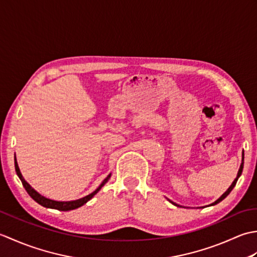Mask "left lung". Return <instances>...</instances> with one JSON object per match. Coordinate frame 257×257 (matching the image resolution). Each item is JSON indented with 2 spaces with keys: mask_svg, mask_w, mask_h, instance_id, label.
Instances as JSON below:
<instances>
[{
  "mask_svg": "<svg viewBox=\"0 0 257 257\" xmlns=\"http://www.w3.org/2000/svg\"><path fill=\"white\" fill-rule=\"evenodd\" d=\"M243 167H244V151L242 152V162H241V166H239V169H238V172H237V176H236V178L235 179H234V181L232 182V184L230 185V188H228L226 191H225V192L224 193H223L221 196H220V198L219 199H217L216 201H214V202H213V203H211V204H209V205H215V204H217V203H219V202H221L222 200H224L225 198H226V196L228 195V194H230V192H231V191L233 190V188L234 187H235V184H236V182H237V180H238V178L239 177H241V174H242V171H243ZM169 201H170V200H169ZM171 202V203L173 204V205H176V206H180V207H181L182 205H179V204H177V203H174V202H172V201H170ZM207 206V205H206ZM202 207H204V206H202Z\"/></svg>",
  "mask_w": 257,
  "mask_h": 257,
  "instance_id": "obj_1",
  "label": "left lung"
}]
</instances>
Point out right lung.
I'll return each mask as SVG.
<instances>
[{
  "label": "right lung",
  "mask_w": 257,
  "mask_h": 257,
  "mask_svg": "<svg viewBox=\"0 0 257 257\" xmlns=\"http://www.w3.org/2000/svg\"><path fill=\"white\" fill-rule=\"evenodd\" d=\"M14 163H15V171H16V174H18V177L20 178V180L22 181V184H23V187L25 188L26 192L30 194L31 198L36 201L38 204H41L42 206L44 207H47V209H54V210H59V211H70V210H75L77 209V207H80L81 205H84L85 203H87L90 199L94 198V195L98 193V191H99L103 185H105L108 180L110 179V174H108L107 178L103 180V181L100 183L99 187H98L94 192H91L90 194L84 196V198H80L78 200H73V201H55V200H52V199H48V198H45L44 195H42L37 192L36 190L33 189L31 185L27 183L25 181V179L23 178V176H22V173L20 171V168H19V165H18V161H16V157L14 158Z\"/></svg>",
  "instance_id": "obj_1"
}]
</instances>
